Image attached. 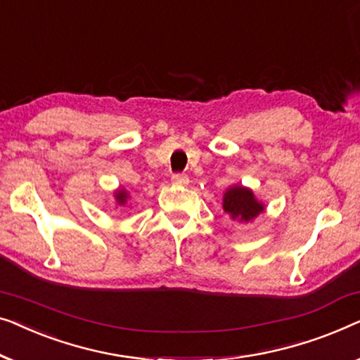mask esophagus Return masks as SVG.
<instances>
[{"instance_id": "1", "label": "esophagus", "mask_w": 360, "mask_h": 360, "mask_svg": "<svg viewBox=\"0 0 360 360\" xmlns=\"http://www.w3.org/2000/svg\"><path fill=\"white\" fill-rule=\"evenodd\" d=\"M171 181H173V184H176V186L189 184V178H187V174H181V173H176L171 176Z\"/></svg>"}]
</instances>
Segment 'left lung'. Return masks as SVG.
<instances>
[{"mask_svg":"<svg viewBox=\"0 0 360 360\" xmlns=\"http://www.w3.org/2000/svg\"><path fill=\"white\" fill-rule=\"evenodd\" d=\"M224 210L233 220L251 221L264 210V204L248 187L231 186L224 194Z\"/></svg>","mask_w":360,"mask_h":360,"instance_id":"left-lung-1","label":"left lung"}]
</instances>
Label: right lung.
<instances>
[{
	"label": "right lung",
	"instance_id": "1",
	"mask_svg": "<svg viewBox=\"0 0 360 360\" xmlns=\"http://www.w3.org/2000/svg\"><path fill=\"white\" fill-rule=\"evenodd\" d=\"M114 197H115V200H117L119 205H125V202H127L129 194H127V191H125V189H119V191L114 194Z\"/></svg>",
	"mask_w": 360,
	"mask_h": 360
}]
</instances>
